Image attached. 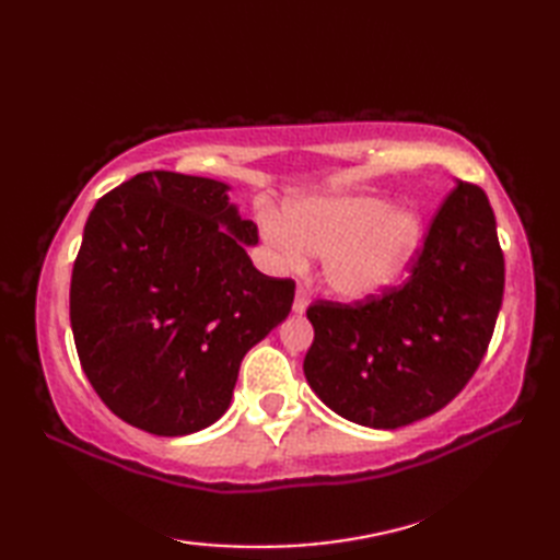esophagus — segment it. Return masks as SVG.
Listing matches in <instances>:
<instances>
[{
    "label": "esophagus",
    "mask_w": 560,
    "mask_h": 560,
    "mask_svg": "<svg viewBox=\"0 0 560 560\" xmlns=\"http://www.w3.org/2000/svg\"><path fill=\"white\" fill-rule=\"evenodd\" d=\"M307 303H311V293H307V289H305V287H299V289H295L293 313H299V315H303V313H305V307H307Z\"/></svg>",
    "instance_id": "obj_1"
}]
</instances>
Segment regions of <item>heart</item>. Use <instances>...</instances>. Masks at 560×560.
I'll list each match as a JSON object with an SVG mask.
<instances>
[{
    "mask_svg": "<svg viewBox=\"0 0 560 560\" xmlns=\"http://www.w3.org/2000/svg\"><path fill=\"white\" fill-rule=\"evenodd\" d=\"M267 243L287 269L307 255H327L329 287L363 299L395 283L423 243V221L413 209H392L380 195L311 199L289 211L287 225L271 221Z\"/></svg>",
    "mask_w": 560,
    "mask_h": 560,
    "instance_id": "obj_1",
    "label": "heart"
}]
</instances>
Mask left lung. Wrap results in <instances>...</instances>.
Segmentation results:
<instances>
[{
  "label": "left lung",
  "mask_w": 560,
  "mask_h": 560,
  "mask_svg": "<svg viewBox=\"0 0 560 560\" xmlns=\"http://www.w3.org/2000/svg\"><path fill=\"white\" fill-rule=\"evenodd\" d=\"M505 261L479 185L457 183L411 259L409 279L363 301H315L303 371L315 395L368 428L409 425L455 399L483 359Z\"/></svg>",
  "instance_id": "8db88e82"
}]
</instances>
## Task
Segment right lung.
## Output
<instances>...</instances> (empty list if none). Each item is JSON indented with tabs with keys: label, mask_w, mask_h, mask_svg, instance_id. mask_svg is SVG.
Listing matches in <instances>:
<instances>
[{
	"label": "right lung",
	"mask_w": 560,
	"mask_h": 560,
	"mask_svg": "<svg viewBox=\"0 0 560 560\" xmlns=\"http://www.w3.org/2000/svg\"><path fill=\"white\" fill-rule=\"evenodd\" d=\"M225 192L209 177L139 173L83 229L69 287L81 368L105 407L153 435L221 419L243 355L291 313L293 279L253 267L257 225Z\"/></svg>",
	"instance_id": "right-lung-1"
}]
</instances>
